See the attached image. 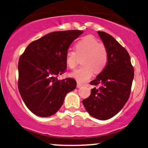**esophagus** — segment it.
I'll list each match as a JSON object with an SVG mask.
<instances>
[{
  "instance_id": "1",
  "label": "esophagus",
  "mask_w": 148,
  "mask_h": 148,
  "mask_svg": "<svg viewBox=\"0 0 148 148\" xmlns=\"http://www.w3.org/2000/svg\"><path fill=\"white\" fill-rule=\"evenodd\" d=\"M82 86V84H80V83H79V82L77 83V88H80Z\"/></svg>"
}]
</instances>
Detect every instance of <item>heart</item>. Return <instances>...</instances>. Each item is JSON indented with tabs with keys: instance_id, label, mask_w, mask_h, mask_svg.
<instances>
[{
	"instance_id": "obj_1",
	"label": "heart",
	"mask_w": 148,
	"mask_h": 148,
	"mask_svg": "<svg viewBox=\"0 0 148 148\" xmlns=\"http://www.w3.org/2000/svg\"><path fill=\"white\" fill-rule=\"evenodd\" d=\"M82 57V66L70 73L71 77L81 83L89 80L94 71L95 73H100L105 69L108 62V52L98 39L88 35L75 43V50H67L65 55L66 64L69 69H73L77 66L79 57Z\"/></svg>"
}]
</instances>
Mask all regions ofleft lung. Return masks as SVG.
<instances>
[{
  "label": "left lung",
  "instance_id": "obj_1",
  "mask_svg": "<svg viewBox=\"0 0 148 148\" xmlns=\"http://www.w3.org/2000/svg\"><path fill=\"white\" fill-rule=\"evenodd\" d=\"M108 52V62L103 71L90 82L99 86L91 89V95L82 100L90 115L107 120L117 114L129 99L134 79V68L130 56L110 34L98 32Z\"/></svg>",
  "mask_w": 148,
  "mask_h": 148
}]
</instances>
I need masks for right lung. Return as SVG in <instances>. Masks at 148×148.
I'll return each instance as SVG.
<instances>
[{
	"label": "right lung",
	"instance_id": "obj_1",
	"mask_svg": "<svg viewBox=\"0 0 148 148\" xmlns=\"http://www.w3.org/2000/svg\"><path fill=\"white\" fill-rule=\"evenodd\" d=\"M83 31L50 32L27 46L18 60V88L27 107L35 115L55 114L66 95L76 87L73 78L59 80L66 69L65 55L69 46Z\"/></svg>",
	"mask_w": 148,
	"mask_h": 148
}]
</instances>
